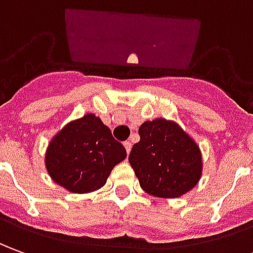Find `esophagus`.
<instances>
[{"instance_id": "obj_1", "label": "esophagus", "mask_w": 253, "mask_h": 253, "mask_svg": "<svg viewBox=\"0 0 253 253\" xmlns=\"http://www.w3.org/2000/svg\"><path fill=\"white\" fill-rule=\"evenodd\" d=\"M124 146H125V149H126V153L129 154L130 149H132V143H130L129 140H126V142H124Z\"/></svg>"}]
</instances>
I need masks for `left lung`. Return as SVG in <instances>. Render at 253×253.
<instances>
[{
    "label": "left lung",
    "instance_id": "obj_1",
    "mask_svg": "<svg viewBox=\"0 0 253 253\" xmlns=\"http://www.w3.org/2000/svg\"><path fill=\"white\" fill-rule=\"evenodd\" d=\"M139 135L128 160L147 194L177 198L194 189L203 175V156L193 137L165 118L143 123Z\"/></svg>",
    "mask_w": 253,
    "mask_h": 253
}]
</instances>
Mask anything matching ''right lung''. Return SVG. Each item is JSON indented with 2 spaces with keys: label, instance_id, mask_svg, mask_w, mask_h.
I'll use <instances>...</instances> for the list:
<instances>
[{
  "label": "right lung",
  "instance_id": "right-lung-1",
  "mask_svg": "<svg viewBox=\"0 0 253 253\" xmlns=\"http://www.w3.org/2000/svg\"><path fill=\"white\" fill-rule=\"evenodd\" d=\"M126 150L95 114L64 125L48 144L45 167L52 180L77 194L103 187Z\"/></svg>",
  "mask_w": 253,
  "mask_h": 253
}]
</instances>
